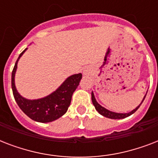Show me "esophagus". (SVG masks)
I'll return each instance as SVG.
<instances>
[{"label": "esophagus", "mask_w": 158, "mask_h": 158, "mask_svg": "<svg viewBox=\"0 0 158 158\" xmlns=\"http://www.w3.org/2000/svg\"><path fill=\"white\" fill-rule=\"evenodd\" d=\"M92 73V70L90 68H89V67H87V68H85V69H84V75H86V76H89V75H90Z\"/></svg>", "instance_id": "esophagus-1"}]
</instances>
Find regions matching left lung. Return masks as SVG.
I'll return each mask as SVG.
<instances>
[{"mask_svg": "<svg viewBox=\"0 0 158 158\" xmlns=\"http://www.w3.org/2000/svg\"><path fill=\"white\" fill-rule=\"evenodd\" d=\"M145 97H146V95H145L143 99L142 102H143V100H144ZM92 102H93V104H94V106H95V109L98 111L99 114H101L102 115H103V116H105V117L110 118V119H115H115H124V118L130 116V115L134 114V113H135L138 109H139L140 105L142 104V102H141L139 106H138L137 107L135 108V109H134L132 111H130V112L129 113H116V112H113V111H110V110L104 108L103 106H102L101 105H99V104L98 103V102L96 101L95 98H94V94L93 92H92Z\"/></svg>", "mask_w": 158, "mask_h": 158, "instance_id": "1", "label": "left lung"}]
</instances>
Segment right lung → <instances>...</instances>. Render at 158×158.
<instances>
[{
    "label": "right lung",
    "mask_w": 158,
    "mask_h": 158,
    "mask_svg": "<svg viewBox=\"0 0 158 158\" xmlns=\"http://www.w3.org/2000/svg\"><path fill=\"white\" fill-rule=\"evenodd\" d=\"M26 50L27 48L20 53L12 71L11 87L14 98L23 113H25L32 120L42 123L52 122L61 117L67 111L71 102L72 95L82 79V74L79 73L68 77L56 91L43 98L36 100L24 98L16 90L15 85V74L19 60Z\"/></svg>",
    "instance_id": "right-lung-1"
}]
</instances>
